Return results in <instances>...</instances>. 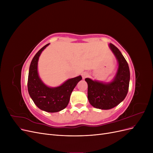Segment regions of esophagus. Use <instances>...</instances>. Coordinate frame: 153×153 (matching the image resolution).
Segmentation results:
<instances>
[{
    "instance_id": "esophagus-1",
    "label": "esophagus",
    "mask_w": 153,
    "mask_h": 153,
    "mask_svg": "<svg viewBox=\"0 0 153 153\" xmlns=\"http://www.w3.org/2000/svg\"><path fill=\"white\" fill-rule=\"evenodd\" d=\"M82 78L83 79H84V78H87L88 76H89V73H88L87 72L85 71V72H83L82 74Z\"/></svg>"
}]
</instances>
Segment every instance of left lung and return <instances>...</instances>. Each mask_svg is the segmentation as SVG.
I'll use <instances>...</instances> for the list:
<instances>
[{
    "label": "left lung",
    "mask_w": 153,
    "mask_h": 153,
    "mask_svg": "<svg viewBox=\"0 0 153 153\" xmlns=\"http://www.w3.org/2000/svg\"><path fill=\"white\" fill-rule=\"evenodd\" d=\"M110 48L118 62V69L113 81L103 83L85 78L87 83V97L90 104L94 107L109 110L118 105L128 94L130 73L128 64L119 50L113 44Z\"/></svg>",
    "instance_id": "8db88e82"
}]
</instances>
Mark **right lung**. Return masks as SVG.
<instances>
[{
	"instance_id": "right-lung-1",
	"label": "right lung",
	"mask_w": 153,
	"mask_h": 153,
	"mask_svg": "<svg viewBox=\"0 0 153 153\" xmlns=\"http://www.w3.org/2000/svg\"><path fill=\"white\" fill-rule=\"evenodd\" d=\"M41 48L32 59L29 71V94L38 107L48 112H57L65 108L69 103L70 96L78 82L82 80L78 76L71 78L57 87H49L43 84L38 73V62L42 51L49 45Z\"/></svg>"
}]
</instances>
